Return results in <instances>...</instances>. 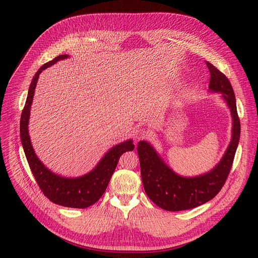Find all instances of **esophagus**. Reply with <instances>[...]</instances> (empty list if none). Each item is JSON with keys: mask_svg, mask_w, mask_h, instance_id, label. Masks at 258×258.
<instances>
[{"mask_svg": "<svg viewBox=\"0 0 258 258\" xmlns=\"http://www.w3.org/2000/svg\"><path fill=\"white\" fill-rule=\"evenodd\" d=\"M150 132H148L147 130L143 128V127H140L136 131V133H135V138H136L137 140H143V139H146L150 137Z\"/></svg>", "mask_w": 258, "mask_h": 258, "instance_id": "34e87169", "label": "esophagus"}]
</instances>
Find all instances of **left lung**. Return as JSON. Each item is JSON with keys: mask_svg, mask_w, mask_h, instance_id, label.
<instances>
[{"mask_svg": "<svg viewBox=\"0 0 258 258\" xmlns=\"http://www.w3.org/2000/svg\"><path fill=\"white\" fill-rule=\"evenodd\" d=\"M210 72L209 89L222 93L231 111L232 139L227 151L211 171L195 178H184L173 172L163 162L153 146L146 141L138 143V156L144 190L157 206L167 211L196 208L213 199L223 188L231 170L240 135V122L236 110L233 88L220 70L206 61Z\"/></svg>", "mask_w": 258, "mask_h": 258, "instance_id": "8db88e82", "label": "left lung"}]
</instances>
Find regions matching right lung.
<instances>
[{
  "mask_svg": "<svg viewBox=\"0 0 258 258\" xmlns=\"http://www.w3.org/2000/svg\"><path fill=\"white\" fill-rule=\"evenodd\" d=\"M67 57L68 55H66V54L55 57L40 67L39 70L34 75L29 87L26 104L21 115V141L31 172L33 173L34 179L44 196L47 197L51 202L60 206L70 208H87L95 204L104 194L108 182L112 178V174L116 169L119 158L125 152L133 151L134 144L132 140L117 144L104 155L97 166L91 172L75 179H68L54 174L38 160L32 148L28 134L30 106L33 99L34 90L39 73L53 63Z\"/></svg>",
  "mask_w": 258,
  "mask_h": 258,
  "instance_id": "1",
  "label": "right lung"
}]
</instances>
